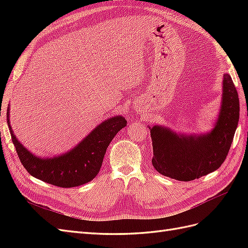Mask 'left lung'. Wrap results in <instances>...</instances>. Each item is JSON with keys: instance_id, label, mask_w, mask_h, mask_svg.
<instances>
[{"instance_id": "8db88e82", "label": "left lung", "mask_w": 248, "mask_h": 248, "mask_svg": "<svg viewBox=\"0 0 248 248\" xmlns=\"http://www.w3.org/2000/svg\"><path fill=\"white\" fill-rule=\"evenodd\" d=\"M221 108L211 132L181 136L161 126L150 127L152 164L161 175L179 181H192L218 169L226 160L239 121L240 104L234 82L223 76Z\"/></svg>"}]
</instances>
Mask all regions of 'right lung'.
Wrapping results in <instances>:
<instances>
[{
  "label": "right lung",
  "instance_id": "obj_1",
  "mask_svg": "<svg viewBox=\"0 0 248 248\" xmlns=\"http://www.w3.org/2000/svg\"><path fill=\"white\" fill-rule=\"evenodd\" d=\"M7 123L19 160L29 174L63 188L79 186L93 180L100 170L109 142L127 125L122 116L112 117L97 126L70 152L52 158H39L30 153L13 134L9 123V108Z\"/></svg>",
  "mask_w": 248,
  "mask_h": 248
}]
</instances>
